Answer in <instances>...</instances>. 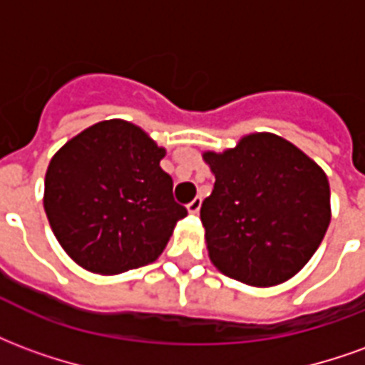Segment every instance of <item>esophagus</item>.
<instances>
[{
  "mask_svg": "<svg viewBox=\"0 0 365 365\" xmlns=\"http://www.w3.org/2000/svg\"><path fill=\"white\" fill-rule=\"evenodd\" d=\"M199 209H201V197H195L190 205H187V211H190L191 215H195L199 213Z\"/></svg>",
  "mask_w": 365,
  "mask_h": 365,
  "instance_id": "1",
  "label": "esophagus"
}]
</instances>
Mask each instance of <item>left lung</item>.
<instances>
[{"instance_id":"obj_1","label":"left lung","mask_w":365,"mask_h":365,"mask_svg":"<svg viewBox=\"0 0 365 365\" xmlns=\"http://www.w3.org/2000/svg\"><path fill=\"white\" fill-rule=\"evenodd\" d=\"M215 174L201 205L209 258L232 279L272 287L311 260L330 222L322 168L272 133L242 136L235 148L203 152Z\"/></svg>"}]
</instances>
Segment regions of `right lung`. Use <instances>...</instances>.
<instances>
[{
    "mask_svg": "<svg viewBox=\"0 0 365 365\" xmlns=\"http://www.w3.org/2000/svg\"><path fill=\"white\" fill-rule=\"evenodd\" d=\"M166 150L128 120L109 119L68 140L44 178L54 237L88 272L113 275L158 258L187 209L160 168Z\"/></svg>",
    "mask_w": 365,
    "mask_h": 365,
    "instance_id": "add662e5",
    "label": "right lung"
}]
</instances>
